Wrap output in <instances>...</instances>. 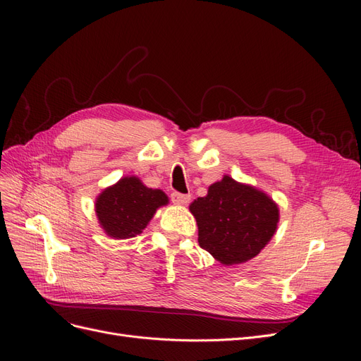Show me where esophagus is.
Masks as SVG:
<instances>
[{
  "mask_svg": "<svg viewBox=\"0 0 361 361\" xmlns=\"http://www.w3.org/2000/svg\"><path fill=\"white\" fill-rule=\"evenodd\" d=\"M190 194H180V192H171V202L174 204H188L190 203Z\"/></svg>",
  "mask_w": 361,
  "mask_h": 361,
  "instance_id": "esophagus-1",
  "label": "esophagus"
}]
</instances>
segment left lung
Instances as JSON below:
<instances>
[{"instance_id": "1", "label": "left lung", "mask_w": 361, "mask_h": 361, "mask_svg": "<svg viewBox=\"0 0 361 361\" xmlns=\"http://www.w3.org/2000/svg\"><path fill=\"white\" fill-rule=\"evenodd\" d=\"M190 211L199 226L200 247L226 267L257 256L274 236L280 216L269 195L231 176L212 183Z\"/></svg>"}]
</instances>
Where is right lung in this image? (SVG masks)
I'll return each instance as SVG.
<instances>
[{
	"label": "right lung",
	"instance_id": "right-lung-1",
	"mask_svg": "<svg viewBox=\"0 0 361 361\" xmlns=\"http://www.w3.org/2000/svg\"><path fill=\"white\" fill-rule=\"evenodd\" d=\"M169 197L161 190L147 188L137 176L122 178L96 199V216L104 232L114 239L140 235L158 207Z\"/></svg>",
	"mask_w": 361,
	"mask_h": 361
}]
</instances>
